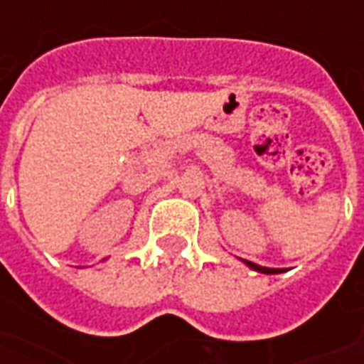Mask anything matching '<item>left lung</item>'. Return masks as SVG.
Segmentation results:
<instances>
[{
    "instance_id": "8db88e82",
    "label": "left lung",
    "mask_w": 364,
    "mask_h": 364,
    "mask_svg": "<svg viewBox=\"0 0 364 364\" xmlns=\"http://www.w3.org/2000/svg\"><path fill=\"white\" fill-rule=\"evenodd\" d=\"M244 263L247 265L250 269H253V271H259V273H265V274H274V273H282V269H271V267H261V265H257V263H252V261H245Z\"/></svg>"
}]
</instances>
